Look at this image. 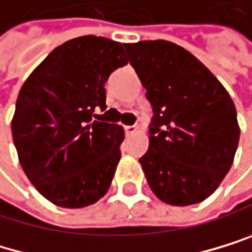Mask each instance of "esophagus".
Instances as JSON below:
<instances>
[{"label": "esophagus", "mask_w": 252, "mask_h": 252, "mask_svg": "<svg viewBox=\"0 0 252 252\" xmlns=\"http://www.w3.org/2000/svg\"><path fill=\"white\" fill-rule=\"evenodd\" d=\"M124 130H125V134H127V136H130V134H134V133H138V127H136V125H125Z\"/></svg>", "instance_id": "esophagus-1"}]
</instances>
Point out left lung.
Returning a JSON list of instances; mask_svg holds the SVG:
<instances>
[{
    "label": "left lung",
    "mask_w": 252,
    "mask_h": 252,
    "mask_svg": "<svg viewBox=\"0 0 252 252\" xmlns=\"http://www.w3.org/2000/svg\"><path fill=\"white\" fill-rule=\"evenodd\" d=\"M153 107L139 159L150 189L172 206L206 200L229 172L240 128L234 102L189 51L165 40L125 44Z\"/></svg>",
    "instance_id": "1"
}]
</instances>
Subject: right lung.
Listing matches in <instances>:
<instances>
[{
	"label": "right lung",
	"instance_id": "obj_1",
	"mask_svg": "<svg viewBox=\"0 0 252 252\" xmlns=\"http://www.w3.org/2000/svg\"><path fill=\"white\" fill-rule=\"evenodd\" d=\"M127 63L121 43L85 35L55 48L23 83L13 144L29 181L60 208H85L110 189L124 130L93 118L107 108L110 74Z\"/></svg>",
	"mask_w": 252,
	"mask_h": 252
}]
</instances>
